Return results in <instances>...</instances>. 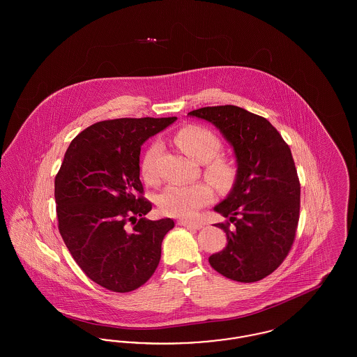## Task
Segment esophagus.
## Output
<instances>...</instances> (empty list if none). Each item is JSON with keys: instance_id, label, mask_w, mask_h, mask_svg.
Instances as JSON below:
<instances>
[{"instance_id": "esophagus-1", "label": "esophagus", "mask_w": 357, "mask_h": 357, "mask_svg": "<svg viewBox=\"0 0 357 357\" xmlns=\"http://www.w3.org/2000/svg\"><path fill=\"white\" fill-rule=\"evenodd\" d=\"M178 225L187 227V229H201L202 227V225L197 223V222L178 221Z\"/></svg>"}]
</instances>
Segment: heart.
Returning a JSON list of instances; mask_svg holds the SVG:
<instances>
[{
  "mask_svg": "<svg viewBox=\"0 0 357 357\" xmlns=\"http://www.w3.org/2000/svg\"><path fill=\"white\" fill-rule=\"evenodd\" d=\"M174 143L191 159L206 163V176L215 186L220 188L231 186L236 169L230 162L218 156L221 153V140L211 131L198 126H188L176 132ZM160 153L162 144L153 142L143 155L140 170L147 182H155L158 179V159ZM211 199V187L204 182H197L190 185H169L160 192L158 204L167 215L192 218L198 210L210 204Z\"/></svg>",
  "mask_w": 357,
  "mask_h": 357,
  "instance_id": "heart-1",
  "label": "heart"
}]
</instances>
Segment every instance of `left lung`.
Here are the masks:
<instances>
[{"label":"left lung","instance_id":"obj_1","mask_svg":"<svg viewBox=\"0 0 357 357\" xmlns=\"http://www.w3.org/2000/svg\"><path fill=\"white\" fill-rule=\"evenodd\" d=\"M187 115L220 130L237 163L230 192L214 206L234 227L217 223L227 245L208 262L230 280L259 281L282 264L297 230L300 182L290 149L271 121L241 107H204Z\"/></svg>","mask_w":357,"mask_h":357}]
</instances>
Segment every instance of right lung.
<instances>
[{
    "instance_id": "obj_1",
    "label": "right lung",
    "mask_w": 357,
    "mask_h": 357,
    "mask_svg": "<svg viewBox=\"0 0 357 357\" xmlns=\"http://www.w3.org/2000/svg\"><path fill=\"white\" fill-rule=\"evenodd\" d=\"M176 118L104 120L76 136L54 179L59 230L82 271L102 288L126 293L150 280L159 265L171 218L143 215L140 147Z\"/></svg>"
}]
</instances>
